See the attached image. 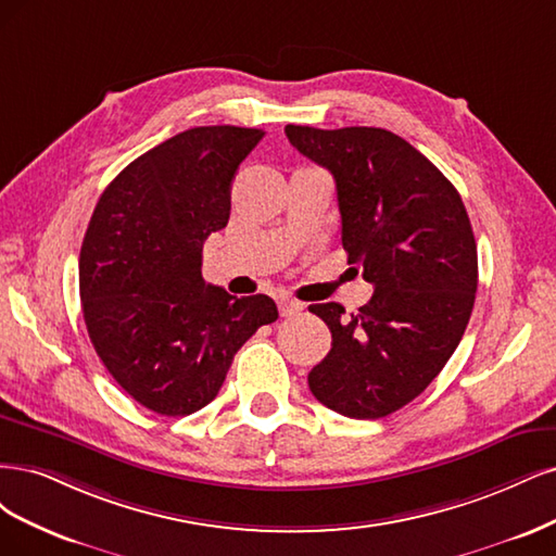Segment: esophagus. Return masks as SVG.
I'll return each mask as SVG.
<instances>
[{
  "label": "esophagus",
  "instance_id": "34e87169",
  "mask_svg": "<svg viewBox=\"0 0 556 556\" xmlns=\"http://www.w3.org/2000/svg\"><path fill=\"white\" fill-rule=\"evenodd\" d=\"M277 304H279L281 316H295V314L302 312V304L298 300H291V298H281Z\"/></svg>",
  "mask_w": 556,
  "mask_h": 556
}]
</instances>
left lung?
Returning <instances> with one entry per match:
<instances>
[{"instance_id":"obj_1","label":"left lung","mask_w":556,"mask_h":556,"mask_svg":"<svg viewBox=\"0 0 556 556\" xmlns=\"http://www.w3.org/2000/svg\"><path fill=\"white\" fill-rule=\"evenodd\" d=\"M291 146L332 173L349 263L374 295L346 316L312 304L332 349L307 376L314 397L355 420L395 414L451 361L471 318L478 252L453 182L397 134L289 124Z\"/></svg>"}]
</instances>
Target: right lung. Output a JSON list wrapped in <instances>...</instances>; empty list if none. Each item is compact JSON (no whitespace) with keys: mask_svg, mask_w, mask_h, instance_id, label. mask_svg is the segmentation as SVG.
<instances>
[{"mask_svg":"<svg viewBox=\"0 0 556 556\" xmlns=\"http://www.w3.org/2000/svg\"><path fill=\"white\" fill-rule=\"evenodd\" d=\"M265 136L195 127L140 154L105 187L80 249L87 334L124 392L161 416L210 404L232 355L275 324L273 298L203 281V244L230 217V185Z\"/></svg>","mask_w":556,"mask_h":556,"instance_id":"right-lung-1","label":"right lung"}]
</instances>
